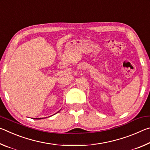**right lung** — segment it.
I'll list each match as a JSON object with an SVG mask.
<instances>
[{"mask_svg":"<svg viewBox=\"0 0 150 150\" xmlns=\"http://www.w3.org/2000/svg\"><path fill=\"white\" fill-rule=\"evenodd\" d=\"M42 118H34V119H37V120H40V119H42Z\"/></svg>","mask_w":150,"mask_h":150,"instance_id":"1","label":"right lung"}]
</instances>
